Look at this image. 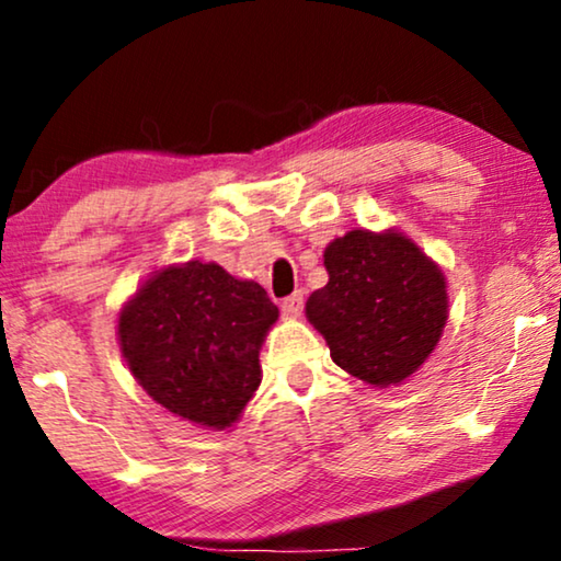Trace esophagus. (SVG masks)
Returning a JSON list of instances; mask_svg holds the SVG:
<instances>
[{
  "instance_id": "34e87169",
  "label": "esophagus",
  "mask_w": 561,
  "mask_h": 561,
  "mask_svg": "<svg viewBox=\"0 0 561 561\" xmlns=\"http://www.w3.org/2000/svg\"><path fill=\"white\" fill-rule=\"evenodd\" d=\"M302 308H305L302 293H295V295H289V297H285V300H282V312H285L287 318H297L302 312Z\"/></svg>"
}]
</instances>
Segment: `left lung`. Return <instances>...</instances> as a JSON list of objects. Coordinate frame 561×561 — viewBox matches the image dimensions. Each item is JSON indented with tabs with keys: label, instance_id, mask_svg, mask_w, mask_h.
<instances>
[{
	"label": "left lung",
	"instance_id": "left-lung-1",
	"mask_svg": "<svg viewBox=\"0 0 561 561\" xmlns=\"http://www.w3.org/2000/svg\"><path fill=\"white\" fill-rule=\"evenodd\" d=\"M328 285L305 312L331 358L375 387L400 385L423 367L449 318L446 279L398 230H348L323 253Z\"/></svg>",
	"mask_w": 561,
	"mask_h": 561
}]
</instances>
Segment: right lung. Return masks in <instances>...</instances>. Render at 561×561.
Returning a JSON list of instances; mask_svg holds the SVG:
<instances>
[{
    "label": "right lung",
    "mask_w": 561,
    "mask_h": 561,
    "mask_svg": "<svg viewBox=\"0 0 561 561\" xmlns=\"http://www.w3.org/2000/svg\"><path fill=\"white\" fill-rule=\"evenodd\" d=\"M279 308L218 264L159 268L119 310L117 341L138 385L184 421L230 428L261 385L259 351Z\"/></svg>",
    "instance_id": "1"
}]
</instances>
